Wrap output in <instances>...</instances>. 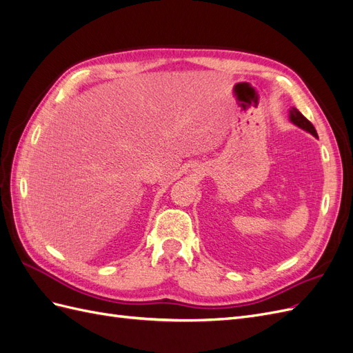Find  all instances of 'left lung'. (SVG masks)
Segmentation results:
<instances>
[{
	"label": "left lung",
	"instance_id": "8db88e82",
	"mask_svg": "<svg viewBox=\"0 0 353 353\" xmlns=\"http://www.w3.org/2000/svg\"><path fill=\"white\" fill-rule=\"evenodd\" d=\"M288 117H290V121H292L296 126L302 128V130H305L306 132L312 134L314 137H316V138H318L314 125H312L311 122H309V121L306 119V117H305L301 112H299L296 108H292V109H290V114H288Z\"/></svg>",
	"mask_w": 353,
	"mask_h": 353
}]
</instances>
